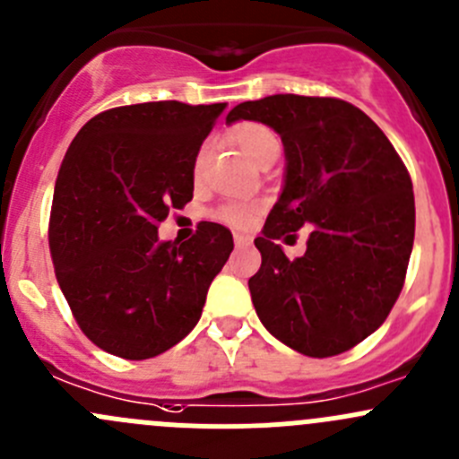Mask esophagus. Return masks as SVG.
<instances>
[{"mask_svg": "<svg viewBox=\"0 0 459 459\" xmlns=\"http://www.w3.org/2000/svg\"><path fill=\"white\" fill-rule=\"evenodd\" d=\"M233 239H235V247H238V248L251 247V242H253V239L248 238V235H242V233H235Z\"/></svg>", "mask_w": 459, "mask_h": 459, "instance_id": "obj_1", "label": "esophagus"}]
</instances>
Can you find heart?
Returning a JSON list of instances; mask_svg holds the SVG:
<instances>
[{"mask_svg": "<svg viewBox=\"0 0 459 459\" xmlns=\"http://www.w3.org/2000/svg\"><path fill=\"white\" fill-rule=\"evenodd\" d=\"M230 140L233 143H238L239 151L244 152L247 157H251L255 164H262L268 155L273 152H280V142H277L275 133L271 128H266L264 124L257 122H244L238 124V126L230 131ZM204 164H206V146H202L197 151L195 161H193V178L200 179L204 173ZM253 206L251 204L244 202H233V204H224L215 211L217 220L226 221V224L233 226H244L251 217Z\"/></svg>", "mask_w": 459, "mask_h": 459, "instance_id": "1", "label": "heart"}]
</instances>
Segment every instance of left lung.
Wrapping results in <instances>:
<instances>
[{
	"label": "left lung",
	"mask_w": 459,
	"mask_h": 459,
	"mask_svg": "<svg viewBox=\"0 0 459 459\" xmlns=\"http://www.w3.org/2000/svg\"><path fill=\"white\" fill-rule=\"evenodd\" d=\"M253 119L281 137L284 188L255 239L262 266L248 280L271 335L308 358H331L377 331L404 286L415 238L413 184L377 124L335 97L271 95L226 122ZM309 230L307 253L279 239Z\"/></svg>",
	"instance_id": "obj_1"
}]
</instances>
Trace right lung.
Listing matches in <instances>:
<instances>
[{
	"mask_svg": "<svg viewBox=\"0 0 459 459\" xmlns=\"http://www.w3.org/2000/svg\"><path fill=\"white\" fill-rule=\"evenodd\" d=\"M224 108L119 106L95 115L68 146L50 208V255L77 324L106 353L155 358L200 322L233 235L202 221L188 242H160L157 224L193 200V161Z\"/></svg>",
	"mask_w": 459,
	"mask_h": 459,
	"instance_id": "obj_1",
	"label": "right lung"
}]
</instances>
